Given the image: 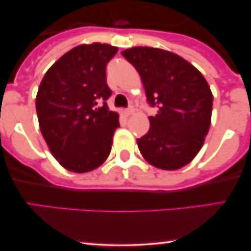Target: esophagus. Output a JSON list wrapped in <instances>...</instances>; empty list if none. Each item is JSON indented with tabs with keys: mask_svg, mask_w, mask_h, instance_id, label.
Wrapping results in <instances>:
<instances>
[{
	"mask_svg": "<svg viewBox=\"0 0 251 251\" xmlns=\"http://www.w3.org/2000/svg\"><path fill=\"white\" fill-rule=\"evenodd\" d=\"M133 112H134V108H133V106H129V107H127L125 109V113H126V116H131V114H133Z\"/></svg>",
	"mask_w": 251,
	"mask_h": 251,
	"instance_id": "esophagus-1",
	"label": "esophagus"
}]
</instances>
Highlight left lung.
<instances>
[{
	"mask_svg": "<svg viewBox=\"0 0 251 251\" xmlns=\"http://www.w3.org/2000/svg\"><path fill=\"white\" fill-rule=\"evenodd\" d=\"M122 55L138 71L148 102L157 107L138 148L151 165L177 170L196 157L211 124V91L197 68L171 51L133 47Z\"/></svg>",
	"mask_w": 251,
	"mask_h": 251,
	"instance_id": "8db88e82",
	"label": "left lung"
}]
</instances>
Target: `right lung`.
Listing matches in <instances>:
<instances>
[{
	"instance_id": "right-lung-1",
	"label": "right lung",
	"mask_w": 251,
	"mask_h": 251,
	"mask_svg": "<svg viewBox=\"0 0 251 251\" xmlns=\"http://www.w3.org/2000/svg\"><path fill=\"white\" fill-rule=\"evenodd\" d=\"M118 48L106 43L81 45L47 71L36 96L40 129L51 154L72 172L92 171L111 152L119 114L109 111L112 91L106 65Z\"/></svg>"
}]
</instances>
